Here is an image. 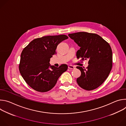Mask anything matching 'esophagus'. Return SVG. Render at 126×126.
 I'll return each instance as SVG.
<instances>
[{
  "instance_id": "esophagus-1",
  "label": "esophagus",
  "mask_w": 126,
  "mask_h": 126,
  "mask_svg": "<svg viewBox=\"0 0 126 126\" xmlns=\"http://www.w3.org/2000/svg\"><path fill=\"white\" fill-rule=\"evenodd\" d=\"M68 68L69 69H75V67L73 66H72V65H69L68 66Z\"/></svg>"
}]
</instances>
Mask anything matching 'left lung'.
Listing matches in <instances>:
<instances>
[{
    "mask_svg": "<svg viewBox=\"0 0 126 126\" xmlns=\"http://www.w3.org/2000/svg\"><path fill=\"white\" fill-rule=\"evenodd\" d=\"M70 38L80 47L77 58L88 60L86 69L77 66L81 72L77 79L79 86L86 90L95 89L108 77L112 67V51L109 44L94 33L80 32L69 34Z\"/></svg>",
    "mask_w": 126,
    "mask_h": 126,
    "instance_id": "8db88e82",
    "label": "left lung"
}]
</instances>
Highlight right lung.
Here are the masks:
<instances>
[{
  "mask_svg": "<svg viewBox=\"0 0 126 126\" xmlns=\"http://www.w3.org/2000/svg\"><path fill=\"white\" fill-rule=\"evenodd\" d=\"M68 38L65 35L36 38L22 51L19 65L20 73L27 84L35 90L40 92L50 90L67 70L66 64L56 67L51 65L49 62L56 53L58 45Z\"/></svg>",
  "mask_w": 126,
  "mask_h": 126,
  "instance_id": "1",
  "label": "right lung"
}]
</instances>
